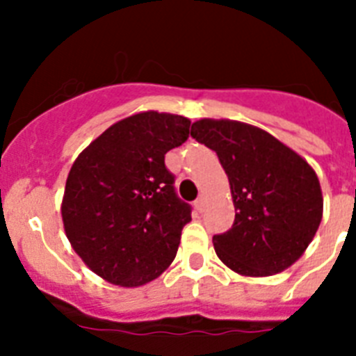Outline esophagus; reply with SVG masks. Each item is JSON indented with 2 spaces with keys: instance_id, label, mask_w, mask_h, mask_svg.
Listing matches in <instances>:
<instances>
[{
  "instance_id": "34e87169",
  "label": "esophagus",
  "mask_w": 356,
  "mask_h": 356,
  "mask_svg": "<svg viewBox=\"0 0 356 356\" xmlns=\"http://www.w3.org/2000/svg\"><path fill=\"white\" fill-rule=\"evenodd\" d=\"M204 204H206V199H204V197H199V199H197V201L195 202H193V206H195V210L197 211H202V210H204Z\"/></svg>"
}]
</instances>
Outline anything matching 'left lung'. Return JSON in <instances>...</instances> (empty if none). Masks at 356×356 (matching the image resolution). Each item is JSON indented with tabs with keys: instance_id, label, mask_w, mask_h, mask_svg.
<instances>
[{
	"instance_id": "1",
	"label": "left lung",
	"mask_w": 356,
	"mask_h": 356,
	"mask_svg": "<svg viewBox=\"0 0 356 356\" xmlns=\"http://www.w3.org/2000/svg\"><path fill=\"white\" fill-rule=\"evenodd\" d=\"M192 137L213 150L228 175L234 226L213 235L215 253L246 277L284 271L300 259L322 220L315 170L262 128L229 119H201Z\"/></svg>"
}]
</instances>
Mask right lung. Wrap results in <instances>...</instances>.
Returning <instances> with one entry per match:
<instances>
[{
	"label": "right lung",
	"instance_id": "right-lung-1",
	"mask_svg": "<svg viewBox=\"0 0 356 356\" xmlns=\"http://www.w3.org/2000/svg\"><path fill=\"white\" fill-rule=\"evenodd\" d=\"M188 136L190 119L150 110L118 121L77 155L63 195V226L95 275L137 288L172 264L192 206L175 193L164 155Z\"/></svg>",
	"mask_w": 356,
	"mask_h": 356
}]
</instances>
